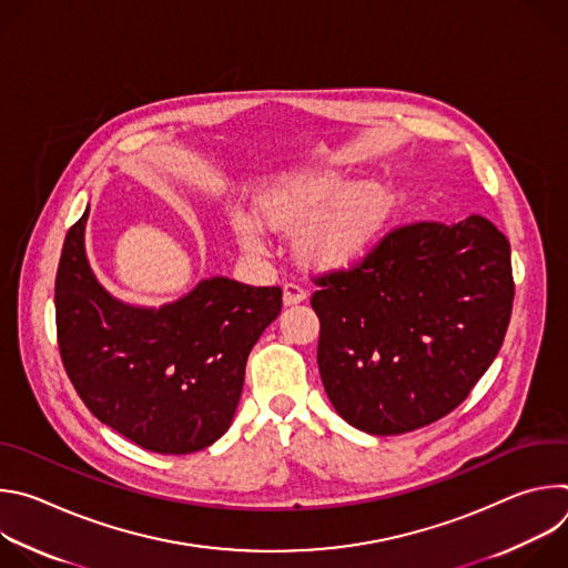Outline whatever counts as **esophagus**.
Here are the masks:
<instances>
[{"instance_id": "1", "label": "esophagus", "mask_w": 568, "mask_h": 568, "mask_svg": "<svg viewBox=\"0 0 568 568\" xmlns=\"http://www.w3.org/2000/svg\"><path fill=\"white\" fill-rule=\"evenodd\" d=\"M307 298V292L296 285V283H285L283 285V303L285 305H296V303H303Z\"/></svg>"}]
</instances>
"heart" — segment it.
Wrapping results in <instances>:
<instances>
[{
    "label": "heart",
    "instance_id": "1",
    "mask_svg": "<svg viewBox=\"0 0 568 568\" xmlns=\"http://www.w3.org/2000/svg\"><path fill=\"white\" fill-rule=\"evenodd\" d=\"M263 220L294 235V252L307 267L337 272L359 263L382 235L393 197L379 182L353 184L337 169H301L278 175L256 197ZM229 226L237 245L265 254L267 235L247 209H231Z\"/></svg>",
    "mask_w": 568,
    "mask_h": 568
}]
</instances>
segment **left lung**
Here are the masks:
<instances>
[{
	"mask_svg": "<svg viewBox=\"0 0 568 568\" xmlns=\"http://www.w3.org/2000/svg\"><path fill=\"white\" fill-rule=\"evenodd\" d=\"M316 283L323 388L373 436L454 412L495 362L515 298L510 242L483 215L395 229L362 265Z\"/></svg>",
	"mask_w": 568,
	"mask_h": 568,
	"instance_id": "left-lung-1",
	"label": "left lung"
}]
</instances>
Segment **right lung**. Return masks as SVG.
Masks as SVG:
<instances>
[{"label": "right lung", "mask_w": 568, "mask_h": 568, "mask_svg": "<svg viewBox=\"0 0 568 568\" xmlns=\"http://www.w3.org/2000/svg\"><path fill=\"white\" fill-rule=\"evenodd\" d=\"M90 206L67 233L55 276L64 371L85 407L154 454H191L231 425L245 366L283 292L226 276L159 307L112 296L85 252Z\"/></svg>", "instance_id": "1"}]
</instances>
